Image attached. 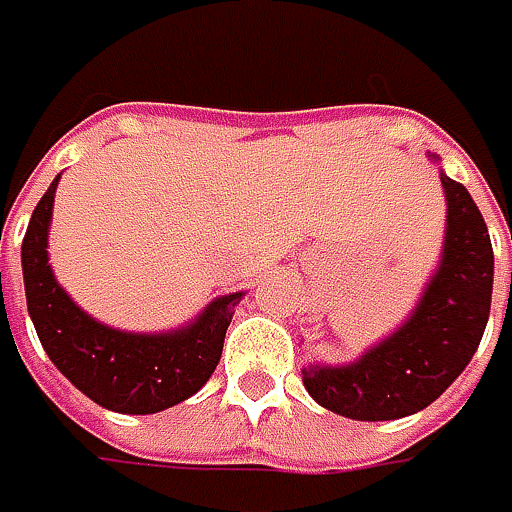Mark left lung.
<instances>
[{
  "label": "left lung",
  "mask_w": 512,
  "mask_h": 512,
  "mask_svg": "<svg viewBox=\"0 0 512 512\" xmlns=\"http://www.w3.org/2000/svg\"><path fill=\"white\" fill-rule=\"evenodd\" d=\"M444 256L422 302L390 339L359 362L302 370L316 402L359 422H390L433 404L482 342L493 296V245L467 187L442 173Z\"/></svg>",
  "instance_id": "left-lung-1"
}]
</instances>
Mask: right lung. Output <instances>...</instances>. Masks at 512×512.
Wrapping results in <instances>:
<instances>
[{"instance_id":"right-lung-1","label":"right lung","mask_w":512,"mask_h":512,"mask_svg":"<svg viewBox=\"0 0 512 512\" xmlns=\"http://www.w3.org/2000/svg\"><path fill=\"white\" fill-rule=\"evenodd\" d=\"M56 185L59 176L39 199L22 242L28 313L50 362L76 384V390L116 413L145 416L190 399L222 359L227 325L242 293L219 296L193 325L176 333L142 336L99 325L70 302L48 265Z\"/></svg>"}]
</instances>
